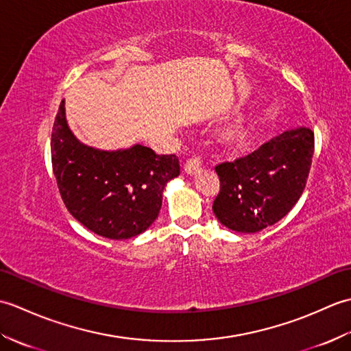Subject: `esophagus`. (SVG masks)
Returning a JSON list of instances; mask_svg holds the SVG:
<instances>
[{
	"instance_id": "1",
	"label": "esophagus",
	"mask_w": 351,
	"mask_h": 351,
	"mask_svg": "<svg viewBox=\"0 0 351 351\" xmlns=\"http://www.w3.org/2000/svg\"><path fill=\"white\" fill-rule=\"evenodd\" d=\"M202 169V164L197 158H189L187 161L184 162V171L187 175H196Z\"/></svg>"
}]
</instances>
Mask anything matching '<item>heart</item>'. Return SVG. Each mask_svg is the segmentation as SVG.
Here are the masks:
<instances>
[{
    "instance_id": "1",
    "label": "heart",
    "mask_w": 351,
    "mask_h": 351,
    "mask_svg": "<svg viewBox=\"0 0 351 351\" xmlns=\"http://www.w3.org/2000/svg\"><path fill=\"white\" fill-rule=\"evenodd\" d=\"M247 125L244 123V121H234L220 131L219 138L221 141V145H225L228 147H235L240 146L245 140V137H247Z\"/></svg>"
}]
</instances>
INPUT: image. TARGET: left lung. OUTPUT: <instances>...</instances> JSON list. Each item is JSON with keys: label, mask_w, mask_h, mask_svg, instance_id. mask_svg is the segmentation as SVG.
<instances>
[{"label": "left lung", "mask_w": 351, "mask_h": 351, "mask_svg": "<svg viewBox=\"0 0 351 351\" xmlns=\"http://www.w3.org/2000/svg\"><path fill=\"white\" fill-rule=\"evenodd\" d=\"M314 132L289 130L255 152L215 167L220 191L213 211L221 225L235 232H259L291 211L306 185Z\"/></svg>", "instance_id": "1"}]
</instances>
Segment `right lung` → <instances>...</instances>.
Returning a JSON list of instances; mask_svg holds the SVG:
<instances>
[{"label": "right lung", "instance_id": "right-lung-1", "mask_svg": "<svg viewBox=\"0 0 351 351\" xmlns=\"http://www.w3.org/2000/svg\"><path fill=\"white\" fill-rule=\"evenodd\" d=\"M52 171L68 211L81 225L110 240H128L158 217L166 184L180 175L176 155H156L134 145L99 151L73 136L64 99L51 136Z\"/></svg>", "mask_w": 351, "mask_h": 351}]
</instances>
